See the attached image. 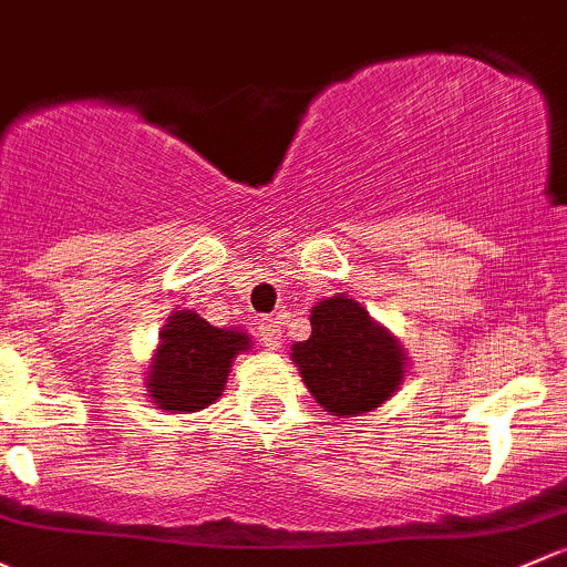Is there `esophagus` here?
<instances>
[{
  "mask_svg": "<svg viewBox=\"0 0 567 567\" xmlns=\"http://www.w3.org/2000/svg\"><path fill=\"white\" fill-rule=\"evenodd\" d=\"M258 331H260V339H264V344L268 350H277L279 344H282V331H279L277 320H274V318L260 320Z\"/></svg>",
  "mask_w": 567,
  "mask_h": 567,
  "instance_id": "34e87169",
  "label": "esophagus"
}]
</instances>
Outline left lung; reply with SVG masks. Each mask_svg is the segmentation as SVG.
<instances>
[{
  "mask_svg": "<svg viewBox=\"0 0 567 567\" xmlns=\"http://www.w3.org/2000/svg\"><path fill=\"white\" fill-rule=\"evenodd\" d=\"M312 337L293 344V361L312 396L333 415L378 408L404 372L402 350L353 299L333 296L312 307Z\"/></svg>",
  "mask_w": 567,
  "mask_h": 567,
  "instance_id": "obj_1",
  "label": "left lung"
}]
</instances>
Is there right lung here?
Here are the masks:
<instances>
[{"instance_id":"1","label":"right lung","mask_w":567,"mask_h":567,"mask_svg":"<svg viewBox=\"0 0 567 567\" xmlns=\"http://www.w3.org/2000/svg\"><path fill=\"white\" fill-rule=\"evenodd\" d=\"M249 348V337L223 331L200 315L176 312L163 331V344L148 372V389L163 410L195 413L212 404L228 380L238 350Z\"/></svg>"}]
</instances>
